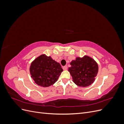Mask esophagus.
<instances>
[{"mask_svg": "<svg viewBox=\"0 0 124 124\" xmlns=\"http://www.w3.org/2000/svg\"><path fill=\"white\" fill-rule=\"evenodd\" d=\"M62 69H63V70H66L67 69V67L66 66H63V67H62Z\"/></svg>", "mask_w": 124, "mask_h": 124, "instance_id": "1", "label": "esophagus"}]
</instances>
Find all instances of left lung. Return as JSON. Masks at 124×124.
I'll return each instance as SVG.
<instances>
[{"mask_svg": "<svg viewBox=\"0 0 124 124\" xmlns=\"http://www.w3.org/2000/svg\"><path fill=\"white\" fill-rule=\"evenodd\" d=\"M70 64L68 71L77 85L85 87L93 83L98 72V65L93 58L87 55L77 57Z\"/></svg>", "mask_w": 124, "mask_h": 124, "instance_id": "left-lung-1", "label": "left lung"}]
</instances>
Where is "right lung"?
Segmentation results:
<instances>
[{
    "label": "right lung",
    "mask_w": 124,
    "mask_h": 124,
    "mask_svg": "<svg viewBox=\"0 0 124 124\" xmlns=\"http://www.w3.org/2000/svg\"><path fill=\"white\" fill-rule=\"evenodd\" d=\"M63 71L59 62L51 56L42 54L31 63L29 71L33 81L39 86L47 87L53 85Z\"/></svg>",
    "instance_id": "1"
}]
</instances>
